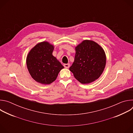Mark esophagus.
<instances>
[{
    "label": "esophagus",
    "instance_id": "esophagus-1",
    "mask_svg": "<svg viewBox=\"0 0 133 133\" xmlns=\"http://www.w3.org/2000/svg\"><path fill=\"white\" fill-rule=\"evenodd\" d=\"M64 66L66 68H68L70 67V64H64Z\"/></svg>",
    "mask_w": 133,
    "mask_h": 133
}]
</instances>
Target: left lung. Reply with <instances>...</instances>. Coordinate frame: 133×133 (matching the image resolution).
I'll return each mask as SVG.
<instances>
[{"instance_id": "left-lung-1", "label": "left lung", "mask_w": 133, "mask_h": 133, "mask_svg": "<svg viewBox=\"0 0 133 133\" xmlns=\"http://www.w3.org/2000/svg\"><path fill=\"white\" fill-rule=\"evenodd\" d=\"M75 50L74 62L69 68L75 78L84 84L98 79L106 65L104 49L94 41L85 40Z\"/></svg>"}]
</instances>
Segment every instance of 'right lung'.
<instances>
[{
    "label": "right lung",
    "instance_id": "add662e5",
    "mask_svg": "<svg viewBox=\"0 0 133 133\" xmlns=\"http://www.w3.org/2000/svg\"><path fill=\"white\" fill-rule=\"evenodd\" d=\"M54 46L47 42L37 44L28 53L26 64L32 78L42 84L54 82L59 71L64 68L52 55Z\"/></svg>",
    "mask_w": 133,
    "mask_h": 133
}]
</instances>
